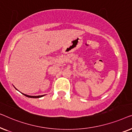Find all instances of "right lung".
Wrapping results in <instances>:
<instances>
[{"label": "right lung", "instance_id": "obj_1", "mask_svg": "<svg viewBox=\"0 0 132 132\" xmlns=\"http://www.w3.org/2000/svg\"><path fill=\"white\" fill-rule=\"evenodd\" d=\"M15 89H16V90H17V89H16V88H15ZM22 94H23V95H24L25 96H26V97H30V98H39V97H43L44 96H45V95H41V96H29V95H27V94H24V93H22Z\"/></svg>", "mask_w": 132, "mask_h": 132}]
</instances>
